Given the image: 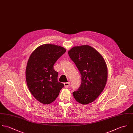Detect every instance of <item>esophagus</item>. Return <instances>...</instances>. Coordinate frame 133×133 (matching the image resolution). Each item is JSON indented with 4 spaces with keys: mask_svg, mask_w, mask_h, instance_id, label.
Returning <instances> with one entry per match:
<instances>
[{
    "mask_svg": "<svg viewBox=\"0 0 133 133\" xmlns=\"http://www.w3.org/2000/svg\"><path fill=\"white\" fill-rule=\"evenodd\" d=\"M64 86H65V88H68L70 85V83L69 82H66V83H64Z\"/></svg>",
    "mask_w": 133,
    "mask_h": 133,
    "instance_id": "34e87169",
    "label": "esophagus"
}]
</instances>
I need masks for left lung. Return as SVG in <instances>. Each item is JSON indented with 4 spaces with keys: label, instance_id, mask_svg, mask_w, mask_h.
<instances>
[{
    "label": "left lung",
    "instance_id": "8db88e82",
    "mask_svg": "<svg viewBox=\"0 0 133 133\" xmlns=\"http://www.w3.org/2000/svg\"><path fill=\"white\" fill-rule=\"evenodd\" d=\"M68 54L81 75L80 87L72 92L77 101L87 104L94 101L103 91L107 78V69L102 56L88 45L71 48Z\"/></svg>",
    "mask_w": 133,
    "mask_h": 133
}]
</instances>
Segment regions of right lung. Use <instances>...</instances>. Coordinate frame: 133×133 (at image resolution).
<instances>
[{"label": "right lung", "mask_w": 133, "mask_h": 133, "mask_svg": "<svg viewBox=\"0 0 133 133\" xmlns=\"http://www.w3.org/2000/svg\"><path fill=\"white\" fill-rule=\"evenodd\" d=\"M66 51L61 46L44 44L37 47L29 58L26 70L27 85L33 97L43 104L53 102L64 87L58 82V72L53 65Z\"/></svg>", "instance_id": "right-lung-1"}]
</instances>
